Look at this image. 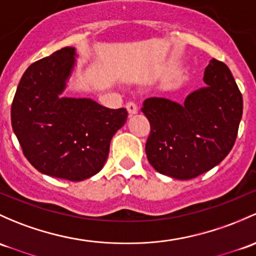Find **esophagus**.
I'll return each mask as SVG.
<instances>
[{"instance_id": "1", "label": "esophagus", "mask_w": 256, "mask_h": 256, "mask_svg": "<svg viewBox=\"0 0 256 256\" xmlns=\"http://www.w3.org/2000/svg\"><path fill=\"white\" fill-rule=\"evenodd\" d=\"M126 109H128V115H134V114H136L137 112H138V108H137V106L135 103H134V102H128V104H126Z\"/></svg>"}]
</instances>
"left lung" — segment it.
I'll list each match as a JSON object with an SVG mask.
<instances>
[{
  "label": "left lung",
  "instance_id": "1",
  "mask_svg": "<svg viewBox=\"0 0 256 256\" xmlns=\"http://www.w3.org/2000/svg\"><path fill=\"white\" fill-rule=\"evenodd\" d=\"M207 87L188 96L182 106L148 98L141 112L150 121L146 154L150 166L176 179L201 176L222 162L234 146L243 96L227 64L211 60Z\"/></svg>",
  "mask_w": 256,
  "mask_h": 256
}]
</instances>
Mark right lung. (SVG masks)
I'll use <instances>...</instances> for the list:
<instances>
[{
    "mask_svg": "<svg viewBox=\"0 0 256 256\" xmlns=\"http://www.w3.org/2000/svg\"><path fill=\"white\" fill-rule=\"evenodd\" d=\"M74 56V48H62L26 68L13 98L10 120L23 154L34 168L80 182L103 168L110 140L125 124L128 112L90 99L61 96Z\"/></svg>",
    "mask_w": 256,
    "mask_h": 256,
    "instance_id": "obj_1",
    "label": "right lung"
}]
</instances>
